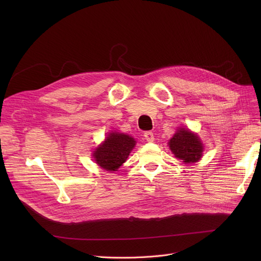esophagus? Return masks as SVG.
Returning <instances> with one entry per match:
<instances>
[{"label":"esophagus","mask_w":261,"mask_h":261,"mask_svg":"<svg viewBox=\"0 0 261 261\" xmlns=\"http://www.w3.org/2000/svg\"><path fill=\"white\" fill-rule=\"evenodd\" d=\"M144 136H145V140L147 142H153L154 141V136H153V133L151 131H147L144 133Z\"/></svg>","instance_id":"esophagus-1"}]
</instances>
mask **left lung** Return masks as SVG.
<instances>
[{"instance_id": "obj_1", "label": "left lung", "mask_w": 261, "mask_h": 261, "mask_svg": "<svg viewBox=\"0 0 261 261\" xmlns=\"http://www.w3.org/2000/svg\"><path fill=\"white\" fill-rule=\"evenodd\" d=\"M169 147L174 156L185 164L199 161L203 152V145L198 136L184 128L177 130L173 135L169 141Z\"/></svg>"}]
</instances>
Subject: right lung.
<instances>
[{"instance_id":"obj_1","label":"right lung","mask_w":261,"mask_h":261,"mask_svg":"<svg viewBox=\"0 0 261 261\" xmlns=\"http://www.w3.org/2000/svg\"><path fill=\"white\" fill-rule=\"evenodd\" d=\"M135 141L131 136L113 132L94 151V159L98 165L109 171H116L128 159Z\"/></svg>"}]
</instances>
